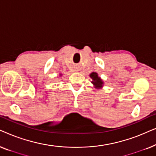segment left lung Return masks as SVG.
I'll return each instance as SVG.
<instances>
[{
  "instance_id": "obj_1",
  "label": "left lung",
  "mask_w": 156,
  "mask_h": 156,
  "mask_svg": "<svg viewBox=\"0 0 156 156\" xmlns=\"http://www.w3.org/2000/svg\"><path fill=\"white\" fill-rule=\"evenodd\" d=\"M90 77L93 80L92 83L95 85L96 87H99L102 86L103 82H102L100 77L98 76L97 73H96V72H92V73L90 74Z\"/></svg>"
}]
</instances>
